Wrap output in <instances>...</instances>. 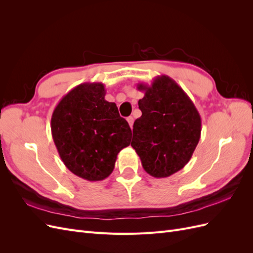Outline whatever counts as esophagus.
<instances>
[{
	"label": "esophagus",
	"mask_w": 253,
	"mask_h": 253,
	"mask_svg": "<svg viewBox=\"0 0 253 253\" xmlns=\"http://www.w3.org/2000/svg\"><path fill=\"white\" fill-rule=\"evenodd\" d=\"M127 122H128V125H129V126H133V124H134V117L133 116H129V117H127Z\"/></svg>",
	"instance_id": "1"
}]
</instances>
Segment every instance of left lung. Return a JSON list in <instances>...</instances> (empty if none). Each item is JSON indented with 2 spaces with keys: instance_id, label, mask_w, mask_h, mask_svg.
<instances>
[{
  "instance_id": "8db88e82",
  "label": "left lung",
  "mask_w": 253,
  "mask_h": 253,
  "mask_svg": "<svg viewBox=\"0 0 253 253\" xmlns=\"http://www.w3.org/2000/svg\"><path fill=\"white\" fill-rule=\"evenodd\" d=\"M138 101L141 117L133 126L131 145L144 171L164 178L178 172L193 155L201 138L202 119L194 103L173 79L158 76Z\"/></svg>"
}]
</instances>
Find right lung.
I'll return each instance as SVG.
<instances>
[{
	"label": "right lung",
	"instance_id": "obj_1",
	"mask_svg": "<svg viewBox=\"0 0 253 253\" xmlns=\"http://www.w3.org/2000/svg\"><path fill=\"white\" fill-rule=\"evenodd\" d=\"M101 82H85L61 99L51 116V135L65 167L89 181L109 177L118 153L131 142V128Z\"/></svg>",
	"mask_w": 253,
	"mask_h": 253
}]
</instances>
